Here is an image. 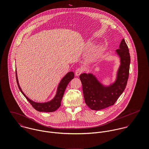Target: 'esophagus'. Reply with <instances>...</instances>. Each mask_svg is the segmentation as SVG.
<instances>
[{
	"mask_svg": "<svg viewBox=\"0 0 149 149\" xmlns=\"http://www.w3.org/2000/svg\"><path fill=\"white\" fill-rule=\"evenodd\" d=\"M83 72V69L82 68H79L76 70L75 73L77 76H79L80 74H81Z\"/></svg>",
	"mask_w": 149,
	"mask_h": 149,
	"instance_id": "1",
	"label": "esophagus"
}]
</instances>
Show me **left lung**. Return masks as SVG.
<instances>
[{"instance_id":"left-lung-1","label":"left lung","mask_w":149,"mask_h":149,"mask_svg":"<svg viewBox=\"0 0 149 149\" xmlns=\"http://www.w3.org/2000/svg\"><path fill=\"white\" fill-rule=\"evenodd\" d=\"M116 52L120 57L121 64L116 81L108 87L102 85L91 74L83 73L80 79L86 104L92 110H100L113 106L124 92L127 83L130 65V55L123 38Z\"/></svg>"}]
</instances>
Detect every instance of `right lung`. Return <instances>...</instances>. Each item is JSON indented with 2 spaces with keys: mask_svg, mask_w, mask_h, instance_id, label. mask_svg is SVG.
<instances>
[{
  "mask_svg": "<svg viewBox=\"0 0 149 149\" xmlns=\"http://www.w3.org/2000/svg\"><path fill=\"white\" fill-rule=\"evenodd\" d=\"M74 75L73 72H70L68 73L64 77V78L61 80V82L60 83L59 85L58 86L57 94L55 97L49 102L45 103H36L29 99L22 92L21 88L18 83V80L17 78V74L16 72V79H17V83L18 86L19 90L21 91L22 93L24 95L26 99L28 100V102L31 104L33 107L38 111L40 112H51L56 111L61 106V102L63 99L64 92L65 89L69 83L74 78Z\"/></svg>",
  "mask_w": 149,
  "mask_h": 149,
  "instance_id": "1",
  "label": "right lung"
}]
</instances>
